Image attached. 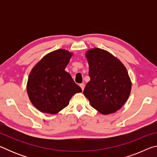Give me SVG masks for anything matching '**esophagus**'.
<instances>
[{
    "instance_id": "obj_1",
    "label": "esophagus",
    "mask_w": 157,
    "mask_h": 157,
    "mask_svg": "<svg viewBox=\"0 0 157 157\" xmlns=\"http://www.w3.org/2000/svg\"><path fill=\"white\" fill-rule=\"evenodd\" d=\"M79 86L81 87L82 90V91H83V90L84 89V86H85V85H84V84H79Z\"/></svg>"
}]
</instances>
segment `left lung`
<instances>
[{
	"label": "left lung",
	"instance_id": "1",
	"mask_svg": "<svg viewBox=\"0 0 157 157\" xmlns=\"http://www.w3.org/2000/svg\"><path fill=\"white\" fill-rule=\"evenodd\" d=\"M90 81L83 94L90 104L103 115L120 109L131 93L132 82L127 68L107 50L94 48L87 50Z\"/></svg>",
	"mask_w": 157,
	"mask_h": 157
}]
</instances>
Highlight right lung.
Wrapping results in <instances>:
<instances>
[{
    "instance_id": "right-lung-1",
    "label": "right lung",
    "mask_w": 157,
    "mask_h": 157,
    "mask_svg": "<svg viewBox=\"0 0 157 157\" xmlns=\"http://www.w3.org/2000/svg\"><path fill=\"white\" fill-rule=\"evenodd\" d=\"M73 52L58 49L45 55L32 69L27 93L32 104L42 113L56 114L67 107L77 93L82 92L65 68Z\"/></svg>"
}]
</instances>
